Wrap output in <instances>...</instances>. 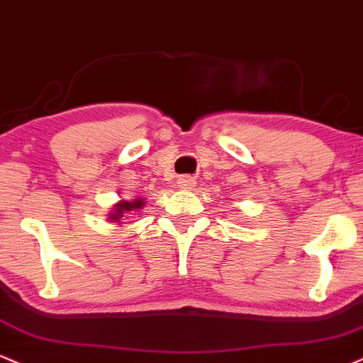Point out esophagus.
Segmentation results:
<instances>
[{
  "instance_id": "1",
  "label": "esophagus",
  "mask_w": 363,
  "mask_h": 363,
  "mask_svg": "<svg viewBox=\"0 0 363 363\" xmlns=\"http://www.w3.org/2000/svg\"><path fill=\"white\" fill-rule=\"evenodd\" d=\"M178 186L183 190H191L195 186V178L189 177V174H183V177L178 178Z\"/></svg>"
}]
</instances>
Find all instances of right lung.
<instances>
[{"mask_svg": "<svg viewBox=\"0 0 363 363\" xmlns=\"http://www.w3.org/2000/svg\"><path fill=\"white\" fill-rule=\"evenodd\" d=\"M143 206H144V199L121 200L118 203H115V208L112 216H110V219H112V223H117V220L122 219L123 214H127V212H132V211H139V208H143Z\"/></svg>", "mask_w": 363, "mask_h": 363, "instance_id": "right-lung-1", "label": "right lung"}]
</instances>
